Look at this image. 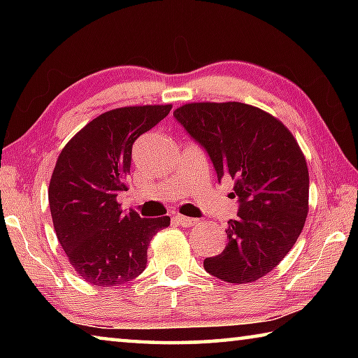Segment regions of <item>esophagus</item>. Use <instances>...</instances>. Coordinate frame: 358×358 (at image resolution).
<instances>
[{"label":"esophagus","mask_w":358,"mask_h":358,"mask_svg":"<svg viewBox=\"0 0 358 358\" xmlns=\"http://www.w3.org/2000/svg\"><path fill=\"white\" fill-rule=\"evenodd\" d=\"M175 220H177L180 226H183V227H191L197 222V220H194V217H187V216H183V215H177V216H175Z\"/></svg>","instance_id":"obj_1"}]
</instances>
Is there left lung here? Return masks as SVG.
<instances>
[{"label":"left lung","instance_id":"left-lung-1","mask_svg":"<svg viewBox=\"0 0 358 358\" xmlns=\"http://www.w3.org/2000/svg\"><path fill=\"white\" fill-rule=\"evenodd\" d=\"M173 117L207 151L217 181H235L238 197V217L226 230L229 243L205 259L203 268L234 284L270 273L292 250L308 215L310 175L292 132L243 102H192Z\"/></svg>","mask_w":358,"mask_h":358}]
</instances>
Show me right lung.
I'll return each instance as SVG.
<instances>
[{
    "label": "right lung",
    "mask_w": 358,
    "mask_h": 358,
    "mask_svg": "<svg viewBox=\"0 0 358 358\" xmlns=\"http://www.w3.org/2000/svg\"><path fill=\"white\" fill-rule=\"evenodd\" d=\"M172 106H134L99 115L66 143L53 169L48 203L57 238L85 281L99 287L132 281L147 266L151 238L171 217L124 213L132 145Z\"/></svg>",
    "instance_id": "add662e5"
}]
</instances>
